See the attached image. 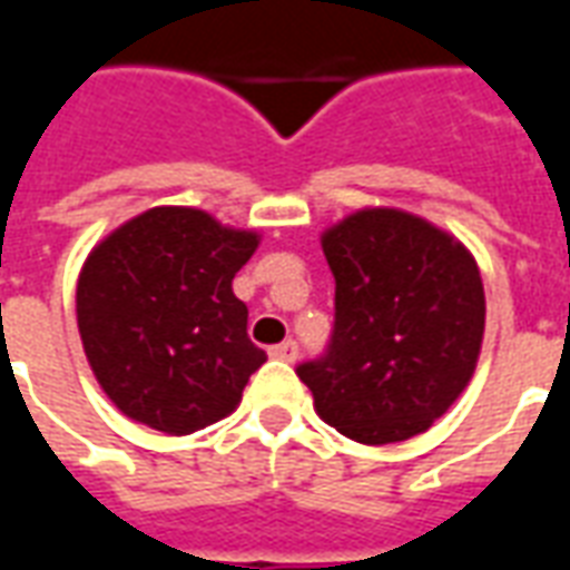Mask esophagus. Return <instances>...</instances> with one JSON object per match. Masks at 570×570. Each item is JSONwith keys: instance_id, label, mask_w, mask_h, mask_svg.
I'll return each instance as SVG.
<instances>
[{"instance_id": "34e87169", "label": "esophagus", "mask_w": 570, "mask_h": 570, "mask_svg": "<svg viewBox=\"0 0 570 570\" xmlns=\"http://www.w3.org/2000/svg\"><path fill=\"white\" fill-rule=\"evenodd\" d=\"M272 357L284 360V363H293V360L298 357V342H296V338H286V342H281V345H274Z\"/></svg>"}]
</instances>
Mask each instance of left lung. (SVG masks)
<instances>
[{"label": "left lung", "mask_w": 570, "mask_h": 570, "mask_svg": "<svg viewBox=\"0 0 570 570\" xmlns=\"http://www.w3.org/2000/svg\"><path fill=\"white\" fill-rule=\"evenodd\" d=\"M335 321L321 357L298 363L326 424L366 445L403 442L440 419L476 370L485 293L473 256L403 210H360L323 235Z\"/></svg>", "instance_id": "left-lung-1"}]
</instances>
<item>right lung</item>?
Masks as SVG:
<instances>
[{"instance_id":"add662e5","label":"right lung","mask_w":570,"mask_h":570,"mask_svg":"<svg viewBox=\"0 0 570 570\" xmlns=\"http://www.w3.org/2000/svg\"><path fill=\"white\" fill-rule=\"evenodd\" d=\"M256 247L191 207H151L94 247L76 289L81 345L128 419L186 436L240 403L265 351L232 281Z\"/></svg>"}]
</instances>
